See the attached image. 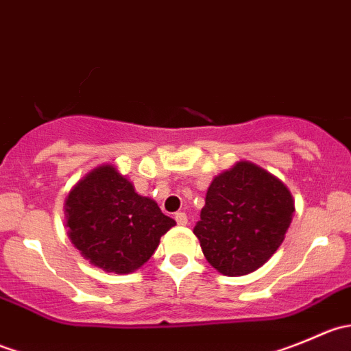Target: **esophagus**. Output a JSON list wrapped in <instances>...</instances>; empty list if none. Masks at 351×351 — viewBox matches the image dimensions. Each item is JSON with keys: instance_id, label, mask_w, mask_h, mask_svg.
Wrapping results in <instances>:
<instances>
[{"instance_id": "1", "label": "esophagus", "mask_w": 351, "mask_h": 351, "mask_svg": "<svg viewBox=\"0 0 351 351\" xmlns=\"http://www.w3.org/2000/svg\"><path fill=\"white\" fill-rule=\"evenodd\" d=\"M175 221L178 226H186L189 224V219H186L185 212H176L175 214Z\"/></svg>"}]
</instances>
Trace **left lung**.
Instances as JSON below:
<instances>
[{
  "mask_svg": "<svg viewBox=\"0 0 351 351\" xmlns=\"http://www.w3.org/2000/svg\"><path fill=\"white\" fill-rule=\"evenodd\" d=\"M295 205L285 183L251 161L212 180L195 236L219 274L241 277L263 267L284 243Z\"/></svg>",
  "mask_w": 351,
  "mask_h": 351,
  "instance_id": "1",
  "label": "left lung"
}]
</instances>
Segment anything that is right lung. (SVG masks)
<instances>
[{
  "instance_id": "right-lung-1",
  "label": "right lung",
  "mask_w": 351,
  "mask_h": 351,
  "mask_svg": "<svg viewBox=\"0 0 351 351\" xmlns=\"http://www.w3.org/2000/svg\"><path fill=\"white\" fill-rule=\"evenodd\" d=\"M64 215L67 238L81 256L117 275L143 267L176 224L112 162L91 169L71 189Z\"/></svg>"
}]
</instances>
